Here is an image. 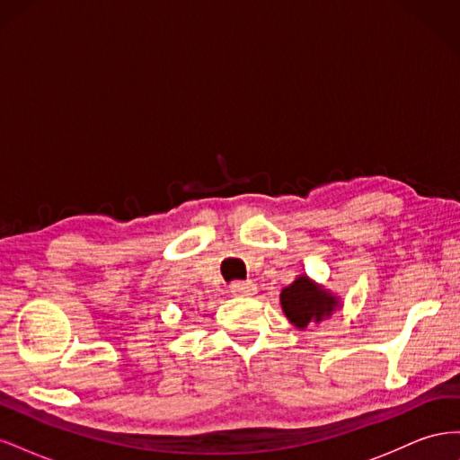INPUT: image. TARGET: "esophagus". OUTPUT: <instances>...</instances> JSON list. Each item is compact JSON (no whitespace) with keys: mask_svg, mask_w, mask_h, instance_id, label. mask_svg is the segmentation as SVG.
<instances>
[{"mask_svg":"<svg viewBox=\"0 0 460 460\" xmlns=\"http://www.w3.org/2000/svg\"><path fill=\"white\" fill-rule=\"evenodd\" d=\"M230 291L232 296H240V297H247V296H253L257 291V286L252 282V280H235L230 284Z\"/></svg>","mask_w":460,"mask_h":460,"instance_id":"obj_1","label":"esophagus"}]
</instances>
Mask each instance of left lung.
Masks as SVG:
<instances>
[{
	"label": "left lung",
	"mask_w": 460,
	"mask_h": 460,
	"mask_svg": "<svg viewBox=\"0 0 460 460\" xmlns=\"http://www.w3.org/2000/svg\"><path fill=\"white\" fill-rule=\"evenodd\" d=\"M280 305L289 323L303 330L332 316L340 307V297L332 296L328 289L314 284L309 276L301 274L282 289Z\"/></svg>",
	"instance_id": "left-lung-1"
}]
</instances>
